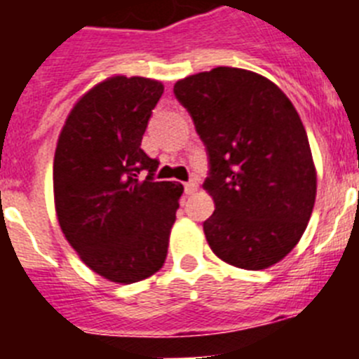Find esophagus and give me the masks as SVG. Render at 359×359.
<instances>
[{"instance_id": "obj_1", "label": "esophagus", "mask_w": 359, "mask_h": 359, "mask_svg": "<svg viewBox=\"0 0 359 359\" xmlns=\"http://www.w3.org/2000/svg\"><path fill=\"white\" fill-rule=\"evenodd\" d=\"M196 190H198V182H196V180H190V182L185 183V192H187V194H194Z\"/></svg>"}]
</instances>
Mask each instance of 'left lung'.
<instances>
[{"label":"left lung","instance_id":"1","mask_svg":"<svg viewBox=\"0 0 359 359\" xmlns=\"http://www.w3.org/2000/svg\"><path fill=\"white\" fill-rule=\"evenodd\" d=\"M210 156L205 189L215 210L203 223L212 252L226 264L266 269L300 241L316 199L307 133L275 82L219 66L174 84Z\"/></svg>","mask_w":359,"mask_h":359}]
</instances>
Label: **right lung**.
I'll use <instances>...</instances> for the list:
<instances>
[{
  "label": "right lung",
  "mask_w": 359,
  "mask_h": 359,
  "mask_svg": "<svg viewBox=\"0 0 359 359\" xmlns=\"http://www.w3.org/2000/svg\"><path fill=\"white\" fill-rule=\"evenodd\" d=\"M161 93L154 79L107 77L75 102L57 140L59 226L81 261L116 284L161 269L183 194L182 183L154 182L158 160L140 147Z\"/></svg>",
  "instance_id": "obj_1"
}]
</instances>
